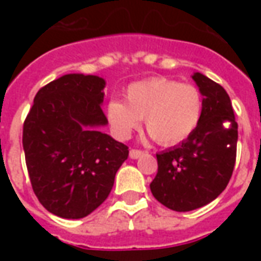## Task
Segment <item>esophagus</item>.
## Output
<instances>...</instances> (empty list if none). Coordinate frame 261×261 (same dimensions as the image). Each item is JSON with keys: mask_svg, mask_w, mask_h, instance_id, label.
<instances>
[{"mask_svg": "<svg viewBox=\"0 0 261 261\" xmlns=\"http://www.w3.org/2000/svg\"><path fill=\"white\" fill-rule=\"evenodd\" d=\"M142 155V151L138 149H130V158L131 159H138Z\"/></svg>", "mask_w": 261, "mask_h": 261, "instance_id": "esophagus-1", "label": "esophagus"}]
</instances>
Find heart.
<instances>
[{
    "label": "heart",
    "mask_w": 261,
    "mask_h": 261,
    "mask_svg": "<svg viewBox=\"0 0 261 261\" xmlns=\"http://www.w3.org/2000/svg\"><path fill=\"white\" fill-rule=\"evenodd\" d=\"M125 102L110 100L106 119L119 140H128L145 119L147 130L162 145H175L197 130L202 117V96L190 84L155 76L125 89Z\"/></svg>",
    "instance_id": "b5f03b06"
}]
</instances>
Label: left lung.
I'll list each match as a JSON object with an SVG mask.
<instances>
[{
	"mask_svg": "<svg viewBox=\"0 0 261 261\" xmlns=\"http://www.w3.org/2000/svg\"><path fill=\"white\" fill-rule=\"evenodd\" d=\"M192 78L202 95L201 121L179 145L156 153L158 173L149 185L161 204L179 213L204 207L224 192L233 172L238 144L229 95L201 72Z\"/></svg>",
	"mask_w": 261,
	"mask_h": 261,
	"instance_id": "8db88e82",
	"label": "left lung"
}]
</instances>
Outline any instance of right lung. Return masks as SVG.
Segmentation results:
<instances>
[{"mask_svg": "<svg viewBox=\"0 0 261 261\" xmlns=\"http://www.w3.org/2000/svg\"><path fill=\"white\" fill-rule=\"evenodd\" d=\"M106 81L67 74L43 86L23 123V151L33 192L48 213L89 215L112 192L128 147L99 127Z\"/></svg>", "mask_w": 261, "mask_h": 261, "instance_id": "1", "label": "right lung"}]
</instances>
